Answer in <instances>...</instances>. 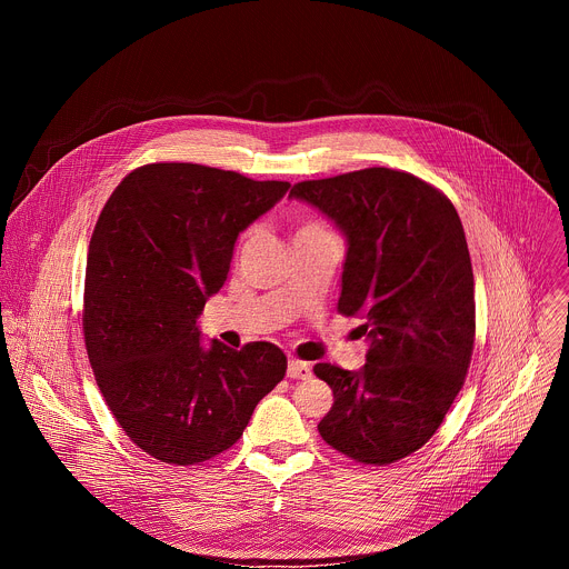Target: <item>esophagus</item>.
<instances>
[{"mask_svg": "<svg viewBox=\"0 0 569 569\" xmlns=\"http://www.w3.org/2000/svg\"><path fill=\"white\" fill-rule=\"evenodd\" d=\"M288 378H297V380H306L310 378V365L303 360H290L288 362Z\"/></svg>", "mask_w": 569, "mask_h": 569, "instance_id": "1", "label": "esophagus"}]
</instances>
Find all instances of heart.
<instances>
[{"label":"heart","instance_id":"b5f03b06","mask_svg":"<svg viewBox=\"0 0 569 569\" xmlns=\"http://www.w3.org/2000/svg\"><path fill=\"white\" fill-rule=\"evenodd\" d=\"M308 233H331L329 224L319 220V218H303L299 222V229H297V236H308Z\"/></svg>","mask_w":569,"mask_h":569}]
</instances>
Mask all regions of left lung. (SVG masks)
Returning a JSON list of instances; mask_svg holds the SVG:
<instances>
[{
    "mask_svg": "<svg viewBox=\"0 0 569 569\" xmlns=\"http://www.w3.org/2000/svg\"><path fill=\"white\" fill-rule=\"evenodd\" d=\"M347 236L338 312L365 319L367 362H317L333 408L317 426L338 452L387 466L426 446L463 387L475 345V281L455 204L385 167L290 189Z\"/></svg>",
    "mask_w": 569,
    "mask_h": 569,
    "instance_id": "8db88e82",
    "label": "left lung"
}]
</instances>
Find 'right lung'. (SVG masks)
Here are the masks:
<instances>
[{"instance_id":"right-lung-1","label":"right lung","mask_w":569,"mask_h":569,"mask_svg":"<svg viewBox=\"0 0 569 569\" xmlns=\"http://www.w3.org/2000/svg\"><path fill=\"white\" fill-rule=\"evenodd\" d=\"M288 182L189 161L134 169L94 227L83 333L117 423L150 457L193 466L231 448L286 376L270 342L200 345L198 315L229 272L238 233Z\"/></svg>"}]
</instances>
